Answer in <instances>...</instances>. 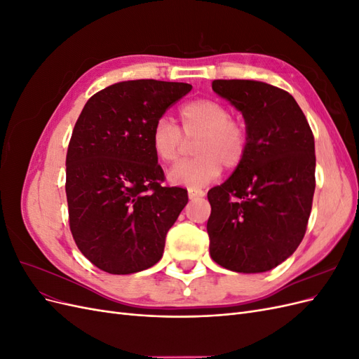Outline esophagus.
I'll list each match as a JSON object with an SVG mask.
<instances>
[{
	"label": "esophagus",
	"instance_id": "obj_1",
	"mask_svg": "<svg viewBox=\"0 0 359 359\" xmlns=\"http://www.w3.org/2000/svg\"><path fill=\"white\" fill-rule=\"evenodd\" d=\"M187 193H189V198L193 201V199H199V198H203L205 196V191L201 190V189H194V187H189L187 189Z\"/></svg>",
	"mask_w": 359,
	"mask_h": 359
}]
</instances>
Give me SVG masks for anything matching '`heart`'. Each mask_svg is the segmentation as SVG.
Here are the masks:
<instances>
[{"label": "heart", "instance_id": "heart-1", "mask_svg": "<svg viewBox=\"0 0 359 359\" xmlns=\"http://www.w3.org/2000/svg\"><path fill=\"white\" fill-rule=\"evenodd\" d=\"M180 121L186 137L199 136L194 142L191 160L177 163L168 172V178L177 186L202 187L214 181L227 169L243 161L248 135L243 123L231 118L229 109L212 99H196L180 107ZM182 145L180 128L166 116L158 118L151 130V147L163 163L175 161Z\"/></svg>", "mask_w": 359, "mask_h": 359}]
</instances>
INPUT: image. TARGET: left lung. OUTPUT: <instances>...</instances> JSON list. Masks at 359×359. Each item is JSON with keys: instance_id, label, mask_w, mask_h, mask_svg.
Returning a JSON list of instances; mask_svg holds the SVG:
<instances>
[{"instance_id": "left-lung-1", "label": "left lung", "mask_w": 359, "mask_h": 359, "mask_svg": "<svg viewBox=\"0 0 359 359\" xmlns=\"http://www.w3.org/2000/svg\"><path fill=\"white\" fill-rule=\"evenodd\" d=\"M212 91L244 116L243 161L208 191L210 255L243 274L265 273L293 255L307 229L316 182L314 137L293 97L260 81L217 79Z\"/></svg>"}]
</instances>
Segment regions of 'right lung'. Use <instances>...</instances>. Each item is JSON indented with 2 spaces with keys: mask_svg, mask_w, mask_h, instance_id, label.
Segmentation results:
<instances>
[{
  "mask_svg": "<svg viewBox=\"0 0 359 359\" xmlns=\"http://www.w3.org/2000/svg\"><path fill=\"white\" fill-rule=\"evenodd\" d=\"M190 83L137 79L114 83L86 102L66 158L70 231L82 255L109 274L156 265L166 233L189 202L163 187L151 130Z\"/></svg>",
  "mask_w": 359,
  "mask_h": 359,
  "instance_id": "add662e5",
  "label": "right lung"
}]
</instances>
